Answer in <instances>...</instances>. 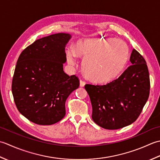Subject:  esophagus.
I'll return each mask as SVG.
<instances>
[{"label":"esophagus","instance_id":"1","mask_svg":"<svg viewBox=\"0 0 160 160\" xmlns=\"http://www.w3.org/2000/svg\"><path fill=\"white\" fill-rule=\"evenodd\" d=\"M85 84H86V82H85V81H83V79H81L80 80V86L81 87H83L85 86Z\"/></svg>","mask_w":160,"mask_h":160}]
</instances>
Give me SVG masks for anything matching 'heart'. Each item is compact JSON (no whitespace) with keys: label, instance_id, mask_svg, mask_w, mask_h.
<instances>
[{"label":"heart","instance_id":"obj_1","mask_svg":"<svg viewBox=\"0 0 160 160\" xmlns=\"http://www.w3.org/2000/svg\"><path fill=\"white\" fill-rule=\"evenodd\" d=\"M77 56L85 57L83 70L90 80L97 83H106L115 79L126 66L129 48L121 39L86 38L77 42L75 50L67 51L69 64H75Z\"/></svg>","mask_w":160,"mask_h":160}]
</instances>
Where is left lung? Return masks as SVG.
Instances as JSON below:
<instances>
[{"label": "left lung", "instance_id": "obj_1", "mask_svg": "<svg viewBox=\"0 0 160 160\" xmlns=\"http://www.w3.org/2000/svg\"><path fill=\"white\" fill-rule=\"evenodd\" d=\"M131 65L117 79L106 85H85L92 106V118L97 125L116 130L135 122L148 99L150 78L147 64L135 49Z\"/></svg>", "mask_w": 160, "mask_h": 160}]
</instances>
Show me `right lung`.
<instances>
[{"instance_id":"add662e5","label":"right lung","mask_w":160,"mask_h":160,"mask_svg":"<svg viewBox=\"0 0 160 160\" xmlns=\"http://www.w3.org/2000/svg\"><path fill=\"white\" fill-rule=\"evenodd\" d=\"M70 38L58 33L38 39L18 58L12 83L14 100L18 111L37 124L63 119L67 98L79 86L78 77L63 72L65 46Z\"/></svg>"}]
</instances>
